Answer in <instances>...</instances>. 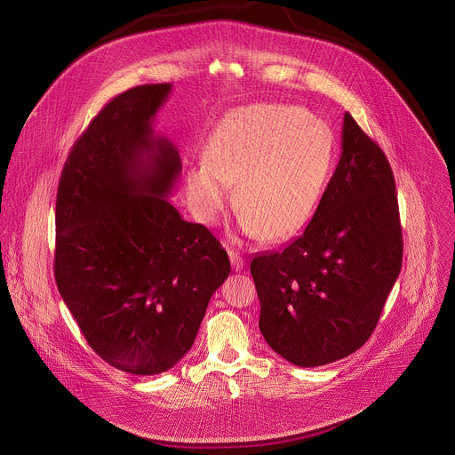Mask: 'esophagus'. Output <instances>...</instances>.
<instances>
[{"label": "esophagus", "mask_w": 455, "mask_h": 455, "mask_svg": "<svg viewBox=\"0 0 455 455\" xmlns=\"http://www.w3.org/2000/svg\"><path fill=\"white\" fill-rule=\"evenodd\" d=\"M228 257H230V263H232V270H234V272H239V270H243V265H244V261H243V257H241L237 251H234V250H228Z\"/></svg>", "instance_id": "1"}]
</instances>
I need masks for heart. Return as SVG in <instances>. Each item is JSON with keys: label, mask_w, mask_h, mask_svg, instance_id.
<instances>
[{"label": "heart", "mask_w": 455, "mask_h": 455, "mask_svg": "<svg viewBox=\"0 0 455 455\" xmlns=\"http://www.w3.org/2000/svg\"><path fill=\"white\" fill-rule=\"evenodd\" d=\"M333 165V137L326 124L286 104H255L230 111L214 129L205 162L185 174L190 207L216 225L235 185L241 230L281 241L311 220Z\"/></svg>", "instance_id": "heart-1"}]
</instances>
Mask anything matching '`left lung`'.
I'll use <instances>...</instances> for the list:
<instances>
[{"instance_id": "obj_1", "label": "left lung", "mask_w": 455, "mask_h": 455, "mask_svg": "<svg viewBox=\"0 0 455 455\" xmlns=\"http://www.w3.org/2000/svg\"><path fill=\"white\" fill-rule=\"evenodd\" d=\"M402 259L391 164L346 113L342 156L306 230L251 259L259 330L299 367L346 358L372 335Z\"/></svg>"}]
</instances>
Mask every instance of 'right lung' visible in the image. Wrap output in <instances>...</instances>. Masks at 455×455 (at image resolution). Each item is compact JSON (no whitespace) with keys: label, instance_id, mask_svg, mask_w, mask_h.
<instances>
[{"label":"right lung","instance_id":"right-lung-1","mask_svg":"<svg viewBox=\"0 0 455 455\" xmlns=\"http://www.w3.org/2000/svg\"><path fill=\"white\" fill-rule=\"evenodd\" d=\"M172 86L111 99L74 144L55 204L53 274L90 347L132 374H158L192 347L230 274L211 230L169 204L180 153L153 120Z\"/></svg>","mask_w":455,"mask_h":455}]
</instances>
